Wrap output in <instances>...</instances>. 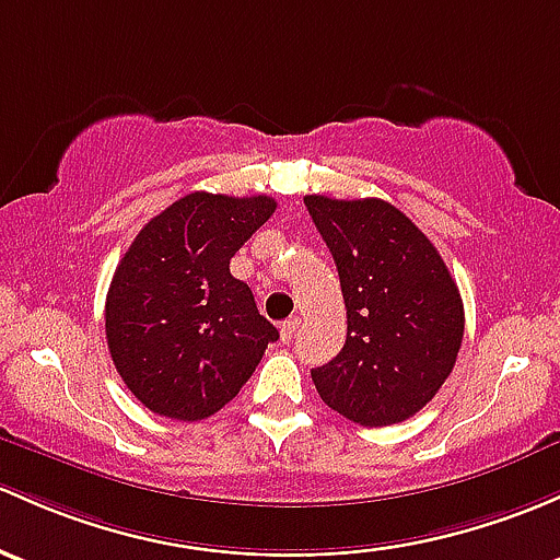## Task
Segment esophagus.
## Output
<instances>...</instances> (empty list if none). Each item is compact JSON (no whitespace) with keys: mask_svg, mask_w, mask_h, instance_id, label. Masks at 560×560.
Instances as JSON below:
<instances>
[{"mask_svg":"<svg viewBox=\"0 0 560 560\" xmlns=\"http://www.w3.org/2000/svg\"><path fill=\"white\" fill-rule=\"evenodd\" d=\"M298 327H300V319H298V316H292V319H287L284 325H281V340H284V343H290V340L295 338Z\"/></svg>","mask_w":560,"mask_h":560,"instance_id":"1","label":"esophagus"}]
</instances>
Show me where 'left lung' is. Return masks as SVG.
<instances>
[{
	"mask_svg": "<svg viewBox=\"0 0 560 560\" xmlns=\"http://www.w3.org/2000/svg\"><path fill=\"white\" fill-rule=\"evenodd\" d=\"M332 252L346 303V343L311 370L332 410L362 427L416 416L456 364L464 303L432 241L381 198L305 196Z\"/></svg>",
	"mask_w": 560,
	"mask_h": 560,
	"instance_id": "obj_1",
	"label": "left lung"
}]
</instances>
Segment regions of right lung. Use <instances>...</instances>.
<instances>
[{
    "mask_svg": "<svg viewBox=\"0 0 560 560\" xmlns=\"http://www.w3.org/2000/svg\"><path fill=\"white\" fill-rule=\"evenodd\" d=\"M273 211L268 196L190 192L152 217L117 262L104 311L109 354L152 413L209 419L279 340L231 273V257Z\"/></svg>",
    "mask_w": 560,
    "mask_h": 560,
    "instance_id": "obj_1",
    "label": "right lung"
}]
</instances>
